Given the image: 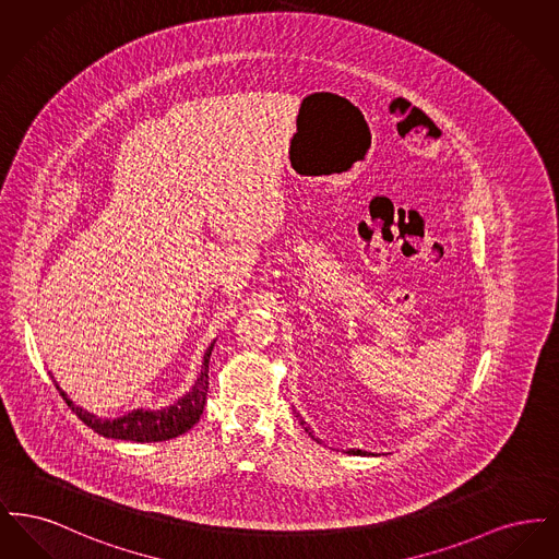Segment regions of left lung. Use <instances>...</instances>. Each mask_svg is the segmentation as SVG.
Returning a JSON list of instances; mask_svg holds the SVG:
<instances>
[{"instance_id":"left-lung-1","label":"left lung","mask_w":559,"mask_h":559,"mask_svg":"<svg viewBox=\"0 0 559 559\" xmlns=\"http://www.w3.org/2000/svg\"><path fill=\"white\" fill-rule=\"evenodd\" d=\"M299 424H301V427H304V429H306V433H308V436H310V438H312V440H317V442H319V438H314V433H312V429H310V427H308V424H306V421H299ZM347 454H360V456H365V454H367V452L365 451H360V449H347Z\"/></svg>"}]
</instances>
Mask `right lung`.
I'll return each mask as SVG.
<instances>
[{
	"instance_id": "add662e5",
	"label": "right lung",
	"mask_w": 559,
	"mask_h": 559,
	"mask_svg": "<svg viewBox=\"0 0 559 559\" xmlns=\"http://www.w3.org/2000/svg\"><path fill=\"white\" fill-rule=\"evenodd\" d=\"M213 344L215 342H212V346L207 347L203 354V365H201V371L197 374V381L192 383V388L185 396H180L174 404L159 408V411L133 408L130 413L115 417V419L96 417L94 413L81 408L73 400L69 399L52 374L50 377H52L53 385L60 392V396L71 406V411L96 433H100L105 438H115V440H130V442H163V440L182 436L201 419L205 400H207V390H210V358H212Z\"/></svg>"
}]
</instances>
